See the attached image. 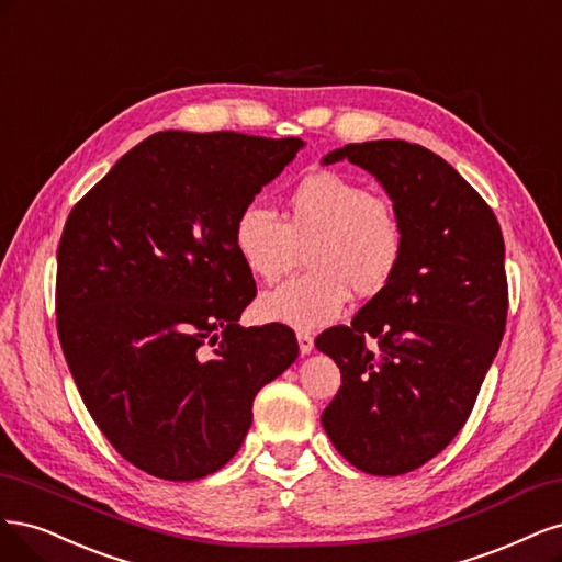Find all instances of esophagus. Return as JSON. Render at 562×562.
I'll return each instance as SVG.
<instances>
[{
    "mask_svg": "<svg viewBox=\"0 0 562 562\" xmlns=\"http://www.w3.org/2000/svg\"><path fill=\"white\" fill-rule=\"evenodd\" d=\"M296 340H299V350L301 355H311L313 348H315V338L307 334V331H299L296 334Z\"/></svg>",
    "mask_w": 562,
    "mask_h": 562,
    "instance_id": "esophagus-1",
    "label": "esophagus"
}]
</instances>
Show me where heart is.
Masks as SVG:
<instances>
[{"label": "heart", "mask_w": 562, "mask_h": 562, "mask_svg": "<svg viewBox=\"0 0 562 562\" xmlns=\"http://www.w3.org/2000/svg\"><path fill=\"white\" fill-rule=\"evenodd\" d=\"M231 238L247 273L261 282L282 278L303 249L305 273L257 303L263 319L299 331L336 322L352 292H385L406 255V224L394 203L331 170L301 177L286 191L282 220L259 201L243 205Z\"/></svg>", "instance_id": "1"}]
</instances>
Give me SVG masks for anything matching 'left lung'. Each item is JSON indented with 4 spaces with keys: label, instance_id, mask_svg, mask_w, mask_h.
Returning <instances> with one entry per match:
<instances>
[{
    "label": "left lung",
    "instance_id": "left-lung-1",
    "mask_svg": "<svg viewBox=\"0 0 562 562\" xmlns=\"http://www.w3.org/2000/svg\"><path fill=\"white\" fill-rule=\"evenodd\" d=\"M338 160L385 189L406 224V255L350 327L315 340L340 369L322 425L361 472L400 476L439 456L474 408L509 307L504 240L472 184L420 144L373 139L322 158Z\"/></svg>",
    "mask_w": 562,
    "mask_h": 562
}]
</instances>
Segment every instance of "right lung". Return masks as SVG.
Here are the masks:
<instances>
[{
    "label": "right lung",
    "instance_id": "add662e5",
    "mask_svg": "<svg viewBox=\"0 0 562 562\" xmlns=\"http://www.w3.org/2000/svg\"><path fill=\"white\" fill-rule=\"evenodd\" d=\"M303 144L156 133L67 216L60 346L95 425L142 472L195 481L222 469L247 437L257 392L299 357L282 324H238L257 284L231 231Z\"/></svg>",
    "mask_w": 562,
    "mask_h": 562
}]
</instances>
